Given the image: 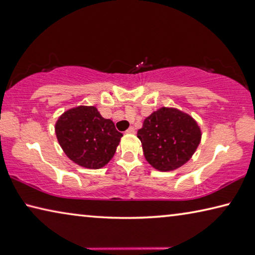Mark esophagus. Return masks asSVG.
<instances>
[{
  "mask_svg": "<svg viewBox=\"0 0 255 255\" xmlns=\"http://www.w3.org/2000/svg\"><path fill=\"white\" fill-rule=\"evenodd\" d=\"M127 134H135V128L134 127H129L126 130Z\"/></svg>",
  "mask_w": 255,
  "mask_h": 255,
  "instance_id": "esophagus-1",
  "label": "esophagus"
}]
</instances>
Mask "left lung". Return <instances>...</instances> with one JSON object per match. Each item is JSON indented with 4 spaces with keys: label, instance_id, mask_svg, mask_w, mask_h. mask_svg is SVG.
<instances>
[{
    "label": "left lung",
    "instance_id": "8db88e82",
    "mask_svg": "<svg viewBox=\"0 0 255 255\" xmlns=\"http://www.w3.org/2000/svg\"><path fill=\"white\" fill-rule=\"evenodd\" d=\"M137 137L147 162L160 171H171L191 159L201 142V130L191 116L161 108L144 120Z\"/></svg>",
    "mask_w": 255,
    "mask_h": 255
}]
</instances>
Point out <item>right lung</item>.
<instances>
[{"mask_svg":"<svg viewBox=\"0 0 255 255\" xmlns=\"http://www.w3.org/2000/svg\"><path fill=\"white\" fill-rule=\"evenodd\" d=\"M55 134L67 156L88 169H100L115 155L123 134L95 107H77L60 117Z\"/></svg>","mask_w":255,"mask_h":255,"instance_id":"1","label":"right lung"}]
</instances>
